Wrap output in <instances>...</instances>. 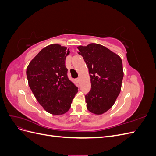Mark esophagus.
Here are the masks:
<instances>
[{"instance_id": "34e87169", "label": "esophagus", "mask_w": 156, "mask_h": 156, "mask_svg": "<svg viewBox=\"0 0 156 156\" xmlns=\"http://www.w3.org/2000/svg\"><path fill=\"white\" fill-rule=\"evenodd\" d=\"M75 80H76V81H77V83H79V81H80V79H79V78H77V79H75Z\"/></svg>"}]
</instances>
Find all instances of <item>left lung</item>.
Masks as SVG:
<instances>
[{"label": "left lung", "instance_id": "8db88e82", "mask_svg": "<svg viewBox=\"0 0 156 156\" xmlns=\"http://www.w3.org/2000/svg\"><path fill=\"white\" fill-rule=\"evenodd\" d=\"M88 68L91 90L85 96L87 109L101 115L112 107L121 90L124 77L120 56L97 44L77 47Z\"/></svg>", "mask_w": 156, "mask_h": 156}]
</instances>
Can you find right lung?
Listing matches in <instances>:
<instances>
[{
    "label": "right lung",
    "instance_id": "add662e5",
    "mask_svg": "<svg viewBox=\"0 0 156 156\" xmlns=\"http://www.w3.org/2000/svg\"><path fill=\"white\" fill-rule=\"evenodd\" d=\"M69 49L51 44L41 49L27 68L32 93L44 109L55 115L68 111L78 88L68 77L65 60Z\"/></svg>",
    "mask_w": 156,
    "mask_h": 156
}]
</instances>
